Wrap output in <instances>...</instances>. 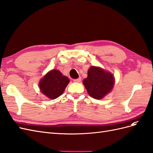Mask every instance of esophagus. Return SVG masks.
<instances>
[{
    "mask_svg": "<svg viewBox=\"0 0 153 153\" xmlns=\"http://www.w3.org/2000/svg\"><path fill=\"white\" fill-rule=\"evenodd\" d=\"M73 81H74V82H80L81 81V77H79V78H77V79H73Z\"/></svg>",
    "mask_w": 153,
    "mask_h": 153,
    "instance_id": "obj_1",
    "label": "esophagus"
}]
</instances>
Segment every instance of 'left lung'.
Instances as JSON below:
<instances>
[{
	"instance_id": "8db88e82",
	"label": "left lung",
	"mask_w": 153,
	"mask_h": 153,
	"mask_svg": "<svg viewBox=\"0 0 153 153\" xmlns=\"http://www.w3.org/2000/svg\"><path fill=\"white\" fill-rule=\"evenodd\" d=\"M83 83L90 96L100 100L111 92L114 85V79L112 74L99 67L91 66Z\"/></svg>"
}]
</instances>
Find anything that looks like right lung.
<instances>
[{"mask_svg":"<svg viewBox=\"0 0 153 153\" xmlns=\"http://www.w3.org/2000/svg\"><path fill=\"white\" fill-rule=\"evenodd\" d=\"M69 81L68 78L62 76L60 71L52 70L39 82V87L42 93L53 100L63 93Z\"/></svg>","mask_w":153,"mask_h":153,"instance_id":"1","label":"right lung"}]
</instances>
